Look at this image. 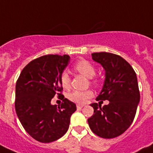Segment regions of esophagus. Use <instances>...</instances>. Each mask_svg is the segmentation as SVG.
Listing matches in <instances>:
<instances>
[{"label": "esophagus", "instance_id": "obj_1", "mask_svg": "<svg viewBox=\"0 0 153 153\" xmlns=\"http://www.w3.org/2000/svg\"><path fill=\"white\" fill-rule=\"evenodd\" d=\"M83 108L82 105H77V108L78 109H82Z\"/></svg>", "mask_w": 153, "mask_h": 153}]
</instances>
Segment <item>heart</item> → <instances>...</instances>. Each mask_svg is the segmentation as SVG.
I'll return each instance as SVG.
<instances>
[{"label":"heart","instance_id":"heart-1","mask_svg":"<svg viewBox=\"0 0 153 153\" xmlns=\"http://www.w3.org/2000/svg\"><path fill=\"white\" fill-rule=\"evenodd\" d=\"M74 69L83 74L84 76L89 79H92L90 82L94 85H97L99 83V80L97 79H94L93 77L96 74V68L93 64L89 62L86 59H80L76 64H74ZM60 83L62 86L65 89L70 88L71 85V78L67 71H64L60 75ZM94 95V93L92 90H85V91H80V90H74L72 93L69 94V99L74 102L78 104H84V103L92 97Z\"/></svg>","mask_w":153,"mask_h":153}]
</instances>
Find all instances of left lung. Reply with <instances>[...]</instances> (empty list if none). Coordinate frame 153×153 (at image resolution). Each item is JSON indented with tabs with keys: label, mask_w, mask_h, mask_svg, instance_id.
<instances>
[{
	"label": "left lung",
	"mask_w": 153,
	"mask_h": 153,
	"mask_svg": "<svg viewBox=\"0 0 153 153\" xmlns=\"http://www.w3.org/2000/svg\"><path fill=\"white\" fill-rule=\"evenodd\" d=\"M94 61L105 70V80L97 100H108L101 108L93 103L94 115L88 119L93 132L103 138H113L130 127L140 101L137 75L128 62L120 56L101 52L92 53Z\"/></svg>",
	"instance_id": "left-lung-1"
}]
</instances>
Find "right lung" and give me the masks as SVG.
Here are the masks:
<instances>
[{
    "label": "right lung",
    "instance_id": "add662e5",
    "mask_svg": "<svg viewBox=\"0 0 153 153\" xmlns=\"http://www.w3.org/2000/svg\"><path fill=\"white\" fill-rule=\"evenodd\" d=\"M70 60L68 55H45L23 69L16 85L15 107L25 130L42 143L56 141L68 131L75 104L61 94L60 75ZM63 100L60 107L51 105L54 96Z\"/></svg>",
    "mask_w": 153,
    "mask_h": 153
}]
</instances>
